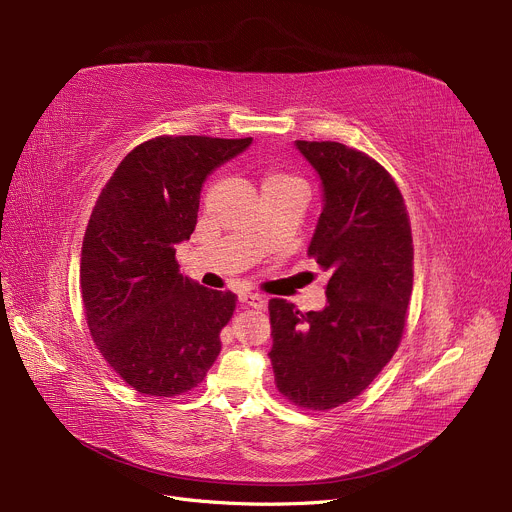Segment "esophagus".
<instances>
[{
    "mask_svg": "<svg viewBox=\"0 0 512 512\" xmlns=\"http://www.w3.org/2000/svg\"><path fill=\"white\" fill-rule=\"evenodd\" d=\"M238 301L242 305L253 307V309H263L265 307V299L261 297V294H255V292H242L240 297H238Z\"/></svg>",
    "mask_w": 512,
    "mask_h": 512,
    "instance_id": "esophagus-1",
    "label": "esophagus"
}]
</instances>
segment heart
<instances>
[{"mask_svg": "<svg viewBox=\"0 0 512 512\" xmlns=\"http://www.w3.org/2000/svg\"><path fill=\"white\" fill-rule=\"evenodd\" d=\"M282 182H294L290 176L282 174V172H270L263 178V186H270V184H282Z\"/></svg>", "mask_w": 512, "mask_h": 512, "instance_id": "1", "label": "heart"}]
</instances>
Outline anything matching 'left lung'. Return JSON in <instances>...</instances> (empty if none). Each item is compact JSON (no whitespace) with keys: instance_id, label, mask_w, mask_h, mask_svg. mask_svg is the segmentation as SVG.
Here are the masks:
<instances>
[{"instance_id":"obj_1","label":"left lung","mask_w":512,"mask_h":512,"mask_svg":"<svg viewBox=\"0 0 512 512\" xmlns=\"http://www.w3.org/2000/svg\"><path fill=\"white\" fill-rule=\"evenodd\" d=\"M321 180L309 257L328 274V303L301 313L270 301L272 367L294 405L328 411L359 396L396 353L413 292L405 199L369 155L332 141H294Z\"/></svg>"}]
</instances>
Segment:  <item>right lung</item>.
Here are the masks:
<instances>
[{"label": "right lung", "instance_id": "add662e5", "mask_svg": "<svg viewBox=\"0 0 512 512\" xmlns=\"http://www.w3.org/2000/svg\"><path fill=\"white\" fill-rule=\"evenodd\" d=\"M253 139L157 137L132 149L93 207L80 292L103 359L137 392L176 396L220 355L236 294L180 274L176 245L197 226L207 176Z\"/></svg>", "mask_w": 512, "mask_h": 512}]
</instances>
